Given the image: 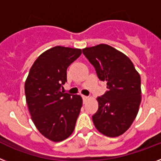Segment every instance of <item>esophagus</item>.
<instances>
[{
    "instance_id": "obj_1",
    "label": "esophagus",
    "mask_w": 161,
    "mask_h": 161,
    "mask_svg": "<svg viewBox=\"0 0 161 161\" xmlns=\"http://www.w3.org/2000/svg\"><path fill=\"white\" fill-rule=\"evenodd\" d=\"M83 101H87V99H88V97H86V96H83Z\"/></svg>"
}]
</instances>
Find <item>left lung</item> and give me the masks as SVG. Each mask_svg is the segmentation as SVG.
<instances>
[{
    "instance_id": "left-lung-1",
    "label": "left lung",
    "mask_w": 161,
    "mask_h": 161,
    "mask_svg": "<svg viewBox=\"0 0 161 161\" xmlns=\"http://www.w3.org/2000/svg\"><path fill=\"white\" fill-rule=\"evenodd\" d=\"M83 53L94 66L107 91L98 97L92 116L96 129L105 136L119 137L133 124L142 101L141 78L126 55L106 44L86 47Z\"/></svg>"
}]
</instances>
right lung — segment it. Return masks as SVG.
Segmentation results:
<instances>
[{"label": "right lung", "instance_id": "1", "mask_svg": "<svg viewBox=\"0 0 161 161\" xmlns=\"http://www.w3.org/2000/svg\"><path fill=\"white\" fill-rule=\"evenodd\" d=\"M82 50L57 46L44 51L31 67L24 89L32 122L42 135L54 142L72 134L83 106L79 95L60 92L67 68Z\"/></svg>", "mask_w": 161, "mask_h": 161}]
</instances>
